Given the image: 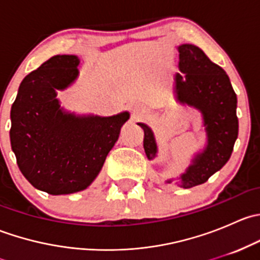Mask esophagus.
Masks as SVG:
<instances>
[{
    "mask_svg": "<svg viewBox=\"0 0 260 260\" xmlns=\"http://www.w3.org/2000/svg\"><path fill=\"white\" fill-rule=\"evenodd\" d=\"M131 112H132V115L135 118L140 117V115H142V114L146 113L145 108H143V107L141 106V104H133V106L131 107Z\"/></svg>",
    "mask_w": 260,
    "mask_h": 260,
    "instance_id": "esophagus-1",
    "label": "esophagus"
}]
</instances>
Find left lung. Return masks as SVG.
<instances>
[{
  "label": "left lung",
  "instance_id": "left-lung-1",
  "mask_svg": "<svg viewBox=\"0 0 260 260\" xmlns=\"http://www.w3.org/2000/svg\"><path fill=\"white\" fill-rule=\"evenodd\" d=\"M177 50L180 73L175 74L176 101L200 112L206 132L204 149L193 156L190 166L177 179L180 187L190 188L206 182L229 161L239 131L238 102L226 73L203 50L191 44H182ZM137 124L145 132L143 148L147 158L153 159L158 152L153 132L145 123Z\"/></svg>",
  "mask_w": 260,
  "mask_h": 260
}]
</instances>
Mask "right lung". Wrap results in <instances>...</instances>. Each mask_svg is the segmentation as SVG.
<instances>
[{
	"label": "right lung",
	"mask_w": 260,
	"mask_h": 260,
	"mask_svg": "<svg viewBox=\"0 0 260 260\" xmlns=\"http://www.w3.org/2000/svg\"><path fill=\"white\" fill-rule=\"evenodd\" d=\"M77 55H55L21 81L11 107L10 140L25 179L50 195L85 190L101 172L107 154L129 119L68 112L57 90L77 80Z\"/></svg>",
	"instance_id": "1"
}]
</instances>
